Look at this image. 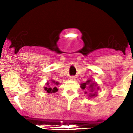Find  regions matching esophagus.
<instances>
[{"label":"esophagus","mask_w":133,"mask_h":133,"mask_svg":"<svg viewBox=\"0 0 133 133\" xmlns=\"http://www.w3.org/2000/svg\"><path fill=\"white\" fill-rule=\"evenodd\" d=\"M70 80H75V79H76V77H75V76H71V77H70Z\"/></svg>","instance_id":"obj_1"}]
</instances>
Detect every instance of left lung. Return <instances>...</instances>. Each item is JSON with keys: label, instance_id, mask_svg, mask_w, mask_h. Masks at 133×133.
Masks as SVG:
<instances>
[{"label": "left lung", "instance_id": "1", "mask_svg": "<svg viewBox=\"0 0 133 133\" xmlns=\"http://www.w3.org/2000/svg\"><path fill=\"white\" fill-rule=\"evenodd\" d=\"M90 80H88V81H86V83H82L81 85V88L83 90H85V89H88V90H90V91L91 92H92V94H90V97H95V95H96V94H95V92L93 93V92H94V88H93V86L95 85V86H96V84L95 83H90ZM97 89H98V88H97ZM85 93H87V92H85Z\"/></svg>", "mask_w": 133, "mask_h": 133}]
</instances>
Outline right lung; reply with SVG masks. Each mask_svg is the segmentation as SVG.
<instances>
[{
	"instance_id": "obj_1",
	"label": "right lung",
	"mask_w": 133,
	"mask_h": 133,
	"mask_svg": "<svg viewBox=\"0 0 133 133\" xmlns=\"http://www.w3.org/2000/svg\"><path fill=\"white\" fill-rule=\"evenodd\" d=\"M52 82H53V83H54V85H58V82H55V81H52ZM47 85H49V84L47 83ZM45 90L48 93H54L58 90V89L56 88V87H54V86H52V88L45 87Z\"/></svg>"
}]
</instances>
